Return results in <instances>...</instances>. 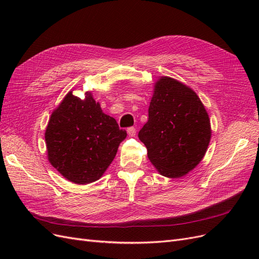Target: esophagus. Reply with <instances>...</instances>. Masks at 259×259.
<instances>
[{
	"label": "esophagus",
	"mask_w": 259,
	"mask_h": 259,
	"mask_svg": "<svg viewBox=\"0 0 259 259\" xmlns=\"http://www.w3.org/2000/svg\"><path fill=\"white\" fill-rule=\"evenodd\" d=\"M127 134L130 137H134L136 135V128L135 127H128L127 128Z\"/></svg>",
	"instance_id": "esophagus-1"
}]
</instances>
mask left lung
I'll use <instances>...</instances> for the list:
<instances>
[{"instance_id":"1","label":"left lung","mask_w":259,"mask_h":259,"mask_svg":"<svg viewBox=\"0 0 259 259\" xmlns=\"http://www.w3.org/2000/svg\"><path fill=\"white\" fill-rule=\"evenodd\" d=\"M148 122L138 137L159 173L168 178L187 175L205 155L211 136L204 105L193 90L173 77L154 84Z\"/></svg>"}]
</instances>
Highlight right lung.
Returning <instances> with one entry per match:
<instances>
[{
  "label": "right lung",
  "instance_id": "obj_1",
  "mask_svg": "<svg viewBox=\"0 0 259 259\" xmlns=\"http://www.w3.org/2000/svg\"><path fill=\"white\" fill-rule=\"evenodd\" d=\"M126 135L91 92L84 99L69 92L46 126L48 159L71 183L91 184L104 175Z\"/></svg>",
  "mask_w": 259,
  "mask_h": 259
}]
</instances>
